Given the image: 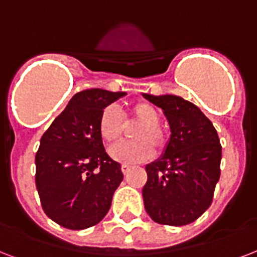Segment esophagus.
Returning <instances> with one entry per match:
<instances>
[{
  "label": "esophagus",
  "mask_w": 257,
  "mask_h": 257,
  "mask_svg": "<svg viewBox=\"0 0 257 257\" xmlns=\"http://www.w3.org/2000/svg\"><path fill=\"white\" fill-rule=\"evenodd\" d=\"M128 172H130V166H128V165H122V173H123V174H127Z\"/></svg>",
  "instance_id": "34e87169"
}]
</instances>
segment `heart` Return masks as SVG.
I'll return each instance as SVG.
<instances>
[{
  "label": "heart",
  "instance_id": "b5f03b06",
  "mask_svg": "<svg viewBox=\"0 0 257 257\" xmlns=\"http://www.w3.org/2000/svg\"><path fill=\"white\" fill-rule=\"evenodd\" d=\"M127 124H139L133 133L135 142H124L110 149V156L122 164H139L153 156V147L157 149L165 145V134L161 130V116L154 106L141 101L133 104L124 112ZM124 131L122 115L115 107H106L99 119V134L104 142H118Z\"/></svg>",
  "mask_w": 257,
  "mask_h": 257
}]
</instances>
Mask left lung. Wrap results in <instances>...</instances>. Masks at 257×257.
<instances>
[{"label": "left lung", "mask_w": 257, "mask_h": 257, "mask_svg": "<svg viewBox=\"0 0 257 257\" xmlns=\"http://www.w3.org/2000/svg\"><path fill=\"white\" fill-rule=\"evenodd\" d=\"M142 95L162 108L170 127L164 154L146 165L145 209L158 224L186 225L213 200L221 162L217 131L198 107L181 96Z\"/></svg>", "instance_id": "1"}]
</instances>
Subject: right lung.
I'll return each instance as SVG.
<instances>
[{
	"instance_id": "1",
	"label": "right lung",
	"mask_w": 257,
	"mask_h": 257,
	"mask_svg": "<svg viewBox=\"0 0 257 257\" xmlns=\"http://www.w3.org/2000/svg\"><path fill=\"white\" fill-rule=\"evenodd\" d=\"M126 95L100 88L77 92L40 139L36 188L45 214L59 225L85 229L110 209L123 173L103 146L99 119Z\"/></svg>"
}]
</instances>
